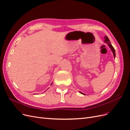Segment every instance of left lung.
I'll use <instances>...</instances> for the list:
<instances>
[{
    "instance_id": "obj_1",
    "label": "left lung",
    "mask_w": 130,
    "mask_h": 130,
    "mask_svg": "<svg viewBox=\"0 0 130 130\" xmlns=\"http://www.w3.org/2000/svg\"><path fill=\"white\" fill-rule=\"evenodd\" d=\"M104 41H105V43H107V45H108V46H109V47H110V48L111 49V50H112V51L113 53L114 57L115 58V57H116L115 50L114 47L112 46V45H111V42H110V41L109 39H108V38L106 36H105V37H104ZM80 93H82V94H84V93H82L81 92H80Z\"/></svg>"
}]
</instances>
